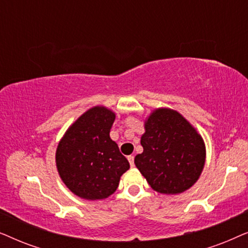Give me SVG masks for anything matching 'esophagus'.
<instances>
[{
	"instance_id": "1",
	"label": "esophagus",
	"mask_w": 248,
	"mask_h": 248,
	"mask_svg": "<svg viewBox=\"0 0 248 248\" xmlns=\"http://www.w3.org/2000/svg\"><path fill=\"white\" fill-rule=\"evenodd\" d=\"M127 160H128V162H130L131 167H134V157H133V155H128Z\"/></svg>"
}]
</instances>
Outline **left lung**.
<instances>
[{"label": "left lung", "instance_id": "left-lung-1", "mask_svg": "<svg viewBox=\"0 0 248 248\" xmlns=\"http://www.w3.org/2000/svg\"><path fill=\"white\" fill-rule=\"evenodd\" d=\"M143 152L134 164L149 185L162 194H179L198 181L205 164L201 135L178 111L158 108L144 122Z\"/></svg>", "mask_w": 248, "mask_h": 248}]
</instances>
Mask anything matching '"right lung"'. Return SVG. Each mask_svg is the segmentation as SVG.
Masks as SVG:
<instances>
[{
    "mask_svg": "<svg viewBox=\"0 0 248 248\" xmlns=\"http://www.w3.org/2000/svg\"><path fill=\"white\" fill-rule=\"evenodd\" d=\"M114 121V111L94 106L67 128L57 145L55 159L60 177L81 199L108 198L130 168L127 159L109 137Z\"/></svg>",
    "mask_w": 248,
    "mask_h": 248,
    "instance_id": "right-lung-1",
    "label": "right lung"
}]
</instances>
